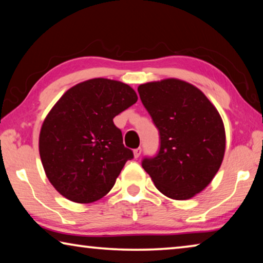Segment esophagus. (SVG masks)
I'll return each mask as SVG.
<instances>
[{
    "instance_id": "esophagus-1",
    "label": "esophagus",
    "mask_w": 263,
    "mask_h": 263,
    "mask_svg": "<svg viewBox=\"0 0 263 263\" xmlns=\"http://www.w3.org/2000/svg\"><path fill=\"white\" fill-rule=\"evenodd\" d=\"M141 154V148H136L135 151H133V155H135V158H139Z\"/></svg>"
}]
</instances>
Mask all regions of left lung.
<instances>
[{"label":"left lung","instance_id":"obj_1","mask_svg":"<svg viewBox=\"0 0 263 263\" xmlns=\"http://www.w3.org/2000/svg\"><path fill=\"white\" fill-rule=\"evenodd\" d=\"M160 132V151L142 168L164 196L184 201L210 184L225 154V127L208 97L191 83L164 79L138 87Z\"/></svg>","mask_w":263,"mask_h":263}]
</instances>
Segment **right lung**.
<instances>
[{
	"mask_svg": "<svg viewBox=\"0 0 263 263\" xmlns=\"http://www.w3.org/2000/svg\"><path fill=\"white\" fill-rule=\"evenodd\" d=\"M137 100L128 84L97 78L75 84L53 105L39 133V154L58 193L88 204L112 189L133 158L114 118Z\"/></svg>",
	"mask_w": 263,
	"mask_h": 263,
	"instance_id": "obj_1",
	"label": "right lung"
}]
</instances>
